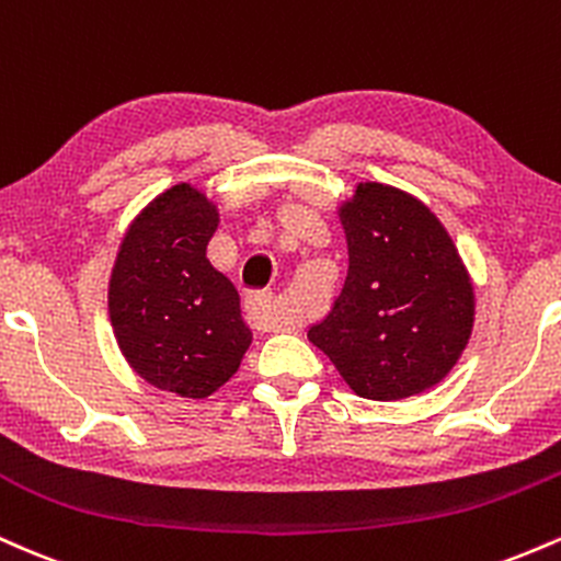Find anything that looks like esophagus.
I'll list each match as a JSON object with an SVG mask.
<instances>
[{"instance_id": "esophagus-1", "label": "esophagus", "mask_w": 561, "mask_h": 561, "mask_svg": "<svg viewBox=\"0 0 561 561\" xmlns=\"http://www.w3.org/2000/svg\"><path fill=\"white\" fill-rule=\"evenodd\" d=\"M244 313L263 332L282 330V321L276 319L274 311V295L272 293H253L244 298Z\"/></svg>"}]
</instances>
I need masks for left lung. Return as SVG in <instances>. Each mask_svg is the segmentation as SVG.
Wrapping results in <instances>:
<instances>
[{
	"mask_svg": "<svg viewBox=\"0 0 561 561\" xmlns=\"http://www.w3.org/2000/svg\"><path fill=\"white\" fill-rule=\"evenodd\" d=\"M347 240L343 293L308 340L351 390L398 401L440 382L474 321V289L437 216L396 186L364 182L340 205Z\"/></svg>",
	"mask_w": 561,
	"mask_h": 561,
	"instance_id": "obj_1",
	"label": "left lung"
}]
</instances>
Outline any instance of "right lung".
<instances>
[{
    "mask_svg": "<svg viewBox=\"0 0 561 561\" xmlns=\"http://www.w3.org/2000/svg\"><path fill=\"white\" fill-rule=\"evenodd\" d=\"M216 227L205 192L171 186L126 229L107 287L128 366L182 398H208L229 382L253 343L234 285L205 259Z\"/></svg>",
    "mask_w": 561,
    "mask_h": 561,
    "instance_id": "right-lung-1",
    "label": "right lung"
}]
</instances>
